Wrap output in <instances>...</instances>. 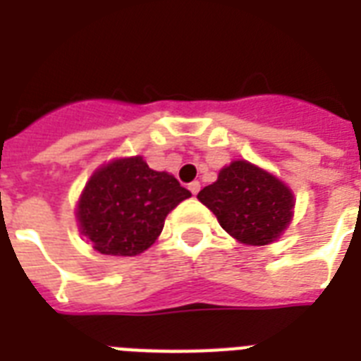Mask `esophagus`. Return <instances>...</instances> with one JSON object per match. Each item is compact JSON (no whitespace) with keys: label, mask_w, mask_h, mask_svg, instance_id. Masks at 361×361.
<instances>
[{"label":"esophagus","mask_w":361,"mask_h":361,"mask_svg":"<svg viewBox=\"0 0 361 361\" xmlns=\"http://www.w3.org/2000/svg\"><path fill=\"white\" fill-rule=\"evenodd\" d=\"M188 190H190V192H192L193 195H197L199 190H201V183H199V180H193V183L188 184Z\"/></svg>","instance_id":"34e87169"}]
</instances>
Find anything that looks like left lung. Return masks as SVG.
I'll return each instance as SVG.
<instances>
[{
	"label": "left lung",
	"mask_w": 361,
	"mask_h": 361,
	"mask_svg": "<svg viewBox=\"0 0 361 361\" xmlns=\"http://www.w3.org/2000/svg\"><path fill=\"white\" fill-rule=\"evenodd\" d=\"M197 199L216 214L223 231L245 245H269L293 219L291 188L247 160L219 169L216 183L202 188Z\"/></svg>",
	"instance_id": "1"
}]
</instances>
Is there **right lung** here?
Instances as JSON below:
<instances>
[{"instance_id":"obj_1","label":"right lung","mask_w":361,"mask_h":361,"mask_svg":"<svg viewBox=\"0 0 361 361\" xmlns=\"http://www.w3.org/2000/svg\"><path fill=\"white\" fill-rule=\"evenodd\" d=\"M186 188L168 171H154L144 157H121L103 164L88 178L77 201L80 234L101 255L136 256L153 245L168 214Z\"/></svg>"}]
</instances>
